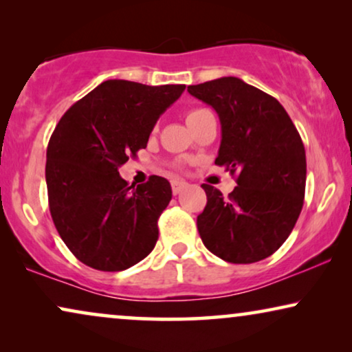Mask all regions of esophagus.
I'll use <instances>...</instances> for the list:
<instances>
[{
  "label": "esophagus",
  "mask_w": 352,
  "mask_h": 352,
  "mask_svg": "<svg viewBox=\"0 0 352 352\" xmlns=\"http://www.w3.org/2000/svg\"><path fill=\"white\" fill-rule=\"evenodd\" d=\"M186 187H187V182H184V181H173L171 182V189H173V194H175V195L181 194V192L184 190Z\"/></svg>",
  "instance_id": "esophagus-1"
}]
</instances>
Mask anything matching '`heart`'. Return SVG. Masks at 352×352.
Masks as SVG:
<instances>
[{"instance_id": "obj_1", "label": "heart", "mask_w": 352, "mask_h": 352, "mask_svg": "<svg viewBox=\"0 0 352 352\" xmlns=\"http://www.w3.org/2000/svg\"><path fill=\"white\" fill-rule=\"evenodd\" d=\"M205 113H210V110H206V109H192V110H189V112H187V115H186L187 124L190 126L192 123L197 122V120H199L200 117H204Z\"/></svg>"}]
</instances>
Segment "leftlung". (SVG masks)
<instances>
[{
    "label": "left lung",
    "mask_w": 352,
    "mask_h": 352,
    "mask_svg": "<svg viewBox=\"0 0 352 352\" xmlns=\"http://www.w3.org/2000/svg\"><path fill=\"white\" fill-rule=\"evenodd\" d=\"M221 122L214 163L237 175L228 199L204 184L206 206L197 216L201 242L234 264L271 256L295 228L306 189V152L300 133L276 98L237 76L187 86Z\"/></svg>",
    "instance_id": "obj_1"
}]
</instances>
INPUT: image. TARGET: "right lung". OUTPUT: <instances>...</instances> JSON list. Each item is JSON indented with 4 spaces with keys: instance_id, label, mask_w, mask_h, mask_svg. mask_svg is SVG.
Here are the masks:
<instances>
[{
    "instance_id": "obj_1",
    "label": "right lung",
    "mask_w": 352,
    "mask_h": 352,
    "mask_svg": "<svg viewBox=\"0 0 352 352\" xmlns=\"http://www.w3.org/2000/svg\"><path fill=\"white\" fill-rule=\"evenodd\" d=\"M184 89L107 80L57 123L46 151L50 210L60 239L86 266L124 271L155 247L170 182L151 176L134 187L118 168L147 147L157 120Z\"/></svg>"
}]
</instances>
